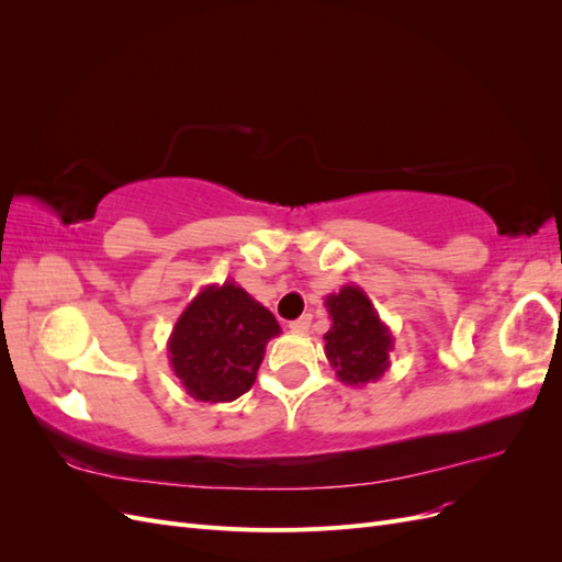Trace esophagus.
<instances>
[{
	"label": "esophagus",
	"instance_id": "esophagus-1",
	"mask_svg": "<svg viewBox=\"0 0 562 562\" xmlns=\"http://www.w3.org/2000/svg\"><path fill=\"white\" fill-rule=\"evenodd\" d=\"M310 326H312V316L304 314V316H300L297 321H291V326H288V328H291L293 333H307Z\"/></svg>",
	"mask_w": 562,
	"mask_h": 562
}]
</instances>
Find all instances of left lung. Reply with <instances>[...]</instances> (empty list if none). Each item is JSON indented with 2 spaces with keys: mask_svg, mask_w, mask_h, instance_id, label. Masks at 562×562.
Instances as JSON below:
<instances>
[{
  "mask_svg": "<svg viewBox=\"0 0 562 562\" xmlns=\"http://www.w3.org/2000/svg\"><path fill=\"white\" fill-rule=\"evenodd\" d=\"M330 330L326 339V359L333 366L337 380L349 386H366L382 380L394 349V335L375 312L361 285L347 283L339 293L326 297Z\"/></svg>",
  "mask_w": 562,
  "mask_h": 562,
  "instance_id": "obj_1",
  "label": "left lung"
}]
</instances>
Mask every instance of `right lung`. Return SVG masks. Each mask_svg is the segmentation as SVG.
I'll return each instance as SVG.
<instances>
[{"instance_id": "right-lung-1", "label": "right lung", "mask_w": 562, "mask_h": 562, "mask_svg": "<svg viewBox=\"0 0 562 562\" xmlns=\"http://www.w3.org/2000/svg\"><path fill=\"white\" fill-rule=\"evenodd\" d=\"M279 321L232 279L203 285L168 337V363L194 401L229 403L258 378Z\"/></svg>"}]
</instances>
